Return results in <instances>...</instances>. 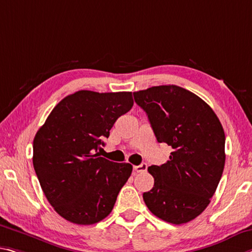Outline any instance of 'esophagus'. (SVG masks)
Listing matches in <instances>:
<instances>
[{"label": "esophagus", "instance_id": "1", "mask_svg": "<svg viewBox=\"0 0 252 252\" xmlns=\"http://www.w3.org/2000/svg\"><path fill=\"white\" fill-rule=\"evenodd\" d=\"M147 168H148L147 163H146V162H142L141 165L134 166V167H133V170L137 171V173H143V171L147 170Z\"/></svg>", "mask_w": 252, "mask_h": 252}]
</instances>
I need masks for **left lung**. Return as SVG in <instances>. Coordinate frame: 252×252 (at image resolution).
I'll list each match as a JSON object with an SVG mask.
<instances>
[{
  "mask_svg": "<svg viewBox=\"0 0 252 252\" xmlns=\"http://www.w3.org/2000/svg\"><path fill=\"white\" fill-rule=\"evenodd\" d=\"M158 142L173 148L169 160L150 166L154 187L143 193L148 209L173 224L198 217L213 196L225 163V135L210 105L176 85L134 92Z\"/></svg>",
  "mask_w": 252,
  "mask_h": 252,
  "instance_id": "left-lung-1",
  "label": "left lung"
}]
</instances>
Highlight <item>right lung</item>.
I'll return each instance as SVG.
<instances>
[{
    "label": "right lung",
    "instance_id": "add662e5",
    "mask_svg": "<svg viewBox=\"0 0 252 252\" xmlns=\"http://www.w3.org/2000/svg\"><path fill=\"white\" fill-rule=\"evenodd\" d=\"M133 106L131 92L78 91L63 98L33 139V167L48 202L75 224L102 221L132 173L95 154L115 121Z\"/></svg>",
    "mask_w": 252,
    "mask_h": 252
}]
</instances>
